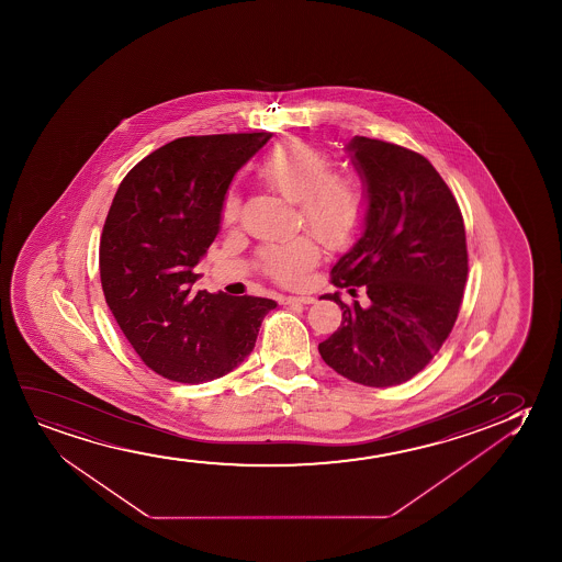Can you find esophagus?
Segmentation results:
<instances>
[{"mask_svg":"<svg viewBox=\"0 0 562 562\" xmlns=\"http://www.w3.org/2000/svg\"><path fill=\"white\" fill-rule=\"evenodd\" d=\"M285 305H293V303H300V305H308V303H313L315 297H311V295H288L284 297Z\"/></svg>","mask_w":562,"mask_h":562,"instance_id":"obj_1","label":"esophagus"}]
</instances>
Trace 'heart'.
I'll use <instances>...</instances> for the list:
<instances>
[{
    "label": "heart",
    "instance_id": "b5f03b06",
    "mask_svg": "<svg viewBox=\"0 0 562 562\" xmlns=\"http://www.w3.org/2000/svg\"><path fill=\"white\" fill-rule=\"evenodd\" d=\"M334 169L330 155L321 147L293 139L274 149L262 162L261 177L267 184L292 203H300L303 223L331 249L346 247L361 231L369 198L361 180L351 172ZM241 201L236 192L226 193L221 221L238 223ZM321 257L315 238L300 236L284 246L265 247L259 255L267 277L282 285H297Z\"/></svg>",
    "mask_w": 562,
    "mask_h": 562
}]
</instances>
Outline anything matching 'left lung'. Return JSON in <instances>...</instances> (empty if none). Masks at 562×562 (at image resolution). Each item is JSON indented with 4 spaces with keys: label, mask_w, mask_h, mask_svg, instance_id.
I'll list each match as a JSON object with an SVG mask.
<instances>
[{
    "label": "left lung",
    "mask_w": 562,
    "mask_h": 562,
    "mask_svg": "<svg viewBox=\"0 0 562 562\" xmlns=\"http://www.w3.org/2000/svg\"><path fill=\"white\" fill-rule=\"evenodd\" d=\"M347 151L369 192L361 239L331 269L330 282L369 305H347L341 324L318 346L324 362L355 384L400 385L446 344L469 277L461 209L424 155L355 136Z\"/></svg>",
    "instance_id": "1"
}]
</instances>
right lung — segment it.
<instances>
[{
  "label": "right lung",
  "mask_w": 562,
  "mask_h": 562,
  "mask_svg": "<svg viewBox=\"0 0 562 562\" xmlns=\"http://www.w3.org/2000/svg\"><path fill=\"white\" fill-rule=\"evenodd\" d=\"M270 132L186 136L124 177L100 241L103 295L149 369L182 384L228 374L254 351L277 303L193 290L232 177Z\"/></svg>",
  "instance_id": "obj_1"
}]
</instances>
